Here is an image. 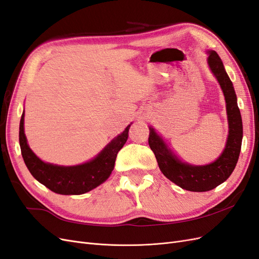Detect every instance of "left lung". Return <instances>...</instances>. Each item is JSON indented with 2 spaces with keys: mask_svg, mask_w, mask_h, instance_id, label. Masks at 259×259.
<instances>
[{
  "mask_svg": "<svg viewBox=\"0 0 259 259\" xmlns=\"http://www.w3.org/2000/svg\"><path fill=\"white\" fill-rule=\"evenodd\" d=\"M208 55L207 64L224 93L229 124L226 147L218 159L206 165H191L182 162L156 134L154 128L149 127V146L163 175L183 189L194 192L209 191L228 179L237 165L243 137L242 117L232 82L218 54L215 51H209Z\"/></svg>",
  "mask_w": 259,
  "mask_h": 259,
  "instance_id": "8db88e82",
  "label": "left lung"
}]
</instances>
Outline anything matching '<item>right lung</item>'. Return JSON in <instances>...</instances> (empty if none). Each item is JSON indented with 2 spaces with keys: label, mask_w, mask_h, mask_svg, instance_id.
<instances>
[{
  "label": "right lung",
  "mask_w": 259,
  "mask_h": 259,
  "mask_svg": "<svg viewBox=\"0 0 259 259\" xmlns=\"http://www.w3.org/2000/svg\"><path fill=\"white\" fill-rule=\"evenodd\" d=\"M25 112L22 113L19 125V144L23 161L38 183L58 194H82L89 192L108 179L114 168L116 154L128 137L131 124L109 143L96 158L90 162L74 166H60L45 163L31 150L27 144L23 130Z\"/></svg>",
  "instance_id": "right-lung-1"
}]
</instances>
